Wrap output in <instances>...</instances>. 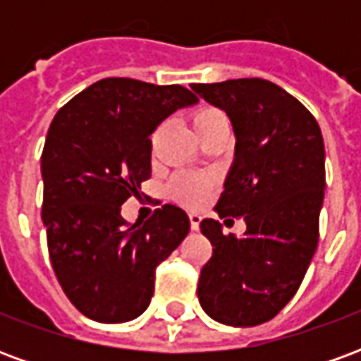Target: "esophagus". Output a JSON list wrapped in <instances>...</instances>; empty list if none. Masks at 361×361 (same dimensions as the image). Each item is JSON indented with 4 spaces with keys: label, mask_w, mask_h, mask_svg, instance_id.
<instances>
[{
    "label": "esophagus",
    "mask_w": 361,
    "mask_h": 361,
    "mask_svg": "<svg viewBox=\"0 0 361 361\" xmlns=\"http://www.w3.org/2000/svg\"><path fill=\"white\" fill-rule=\"evenodd\" d=\"M189 224H191V230H199L201 214H199V212H189Z\"/></svg>",
    "instance_id": "obj_1"
}]
</instances>
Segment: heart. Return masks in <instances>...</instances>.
Masks as SVG:
<instances>
[{"label":"heart","instance_id":"heart-1","mask_svg":"<svg viewBox=\"0 0 361 361\" xmlns=\"http://www.w3.org/2000/svg\"><path fill=\"white\" fill-rule=\"evenodd\" d=\"M191 121H193V127L199 133V137L207 131H211L214 127L222 126V123H228L226 116L219 110V108H212V106H201L197 108L193 114H191ZM170 189L173 191V195H178L183 201L188 203H197L201 201L207 191H209V181L203 180V178H197V176H178L173 178L172 183H170Z\"/></svg>","mask_w":361,"mask_h":361}]
</instances>
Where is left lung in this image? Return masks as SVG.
Masks as SVG:
<instances>
[{
	"instance_id": "8db88e82",
	"label": "left lung",
	"mask_w": 361,
	"mask_h": 361,
	"mask_svg": "<svg viewBox=\"0 0 361 361\" xmlns=\"http://www.w3.org/2000/svg\"><path fill=\"white\" fill-rule=\"evenodd\" d=\"M191 89L228 114L235 133L234 164L214 211L245 220L242 238L201 222L212 257L197 295L207 315L232 326L271 321L302 284L319 242L325 195V145L317 119L265 79H230Z\"/></svg>"
}]
</instances>
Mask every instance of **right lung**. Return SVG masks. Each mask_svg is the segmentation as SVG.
Instances as JSON below:
<instances>
[{
	"label": "right lung",
	"mask_w": 361,
	"mask_h": 361,
	"mask_svg": "<svg viewBox=\"0 0 361 361\" xmlns=\"http://www.w3.org/2000/svg\"><path fill=\"white\" fill-rule=\"evenodd\" d=\"M197 102L180 85L110 77L56 114L42 150L48 251L59 284L82 315L123 323L149 307L154 271L189 232L164 204L129 226L121 204L150 178V135L170 114Z\"/></svg>",
	"instance_id": "obj_1"
}]
</instances>
